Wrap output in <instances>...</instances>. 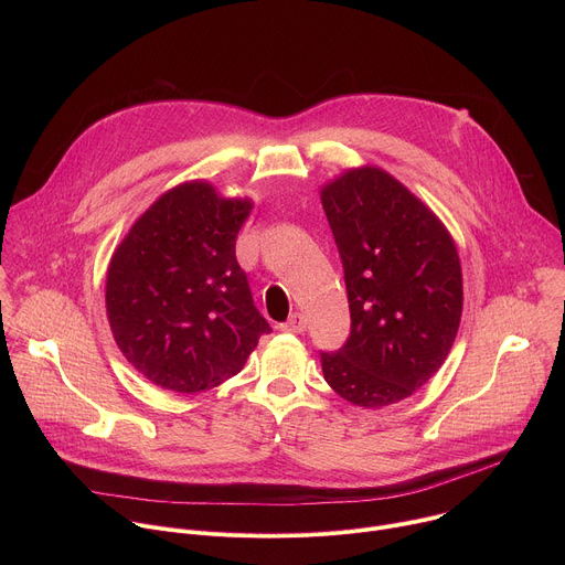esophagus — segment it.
Returning a JSON list of instances; mask_svg holds the SVG:
<instances>
[{
    "label": "esophagus",
    "mask_w": 565,
    "mask_h": 565,
    "mask_svg": "<svg viewBox=\"0 0 565 565\" xmlns=\"http://www.w3.org/2000/svg\"><path fill=\"white\" fill-rule=\"evenodd\" d=\"M279 329H281L284 333H303V331H306V319H303L301 312H292V315L288 317L286 324H281Z\"/></svg>",
    "instance_id": "1"
}]
</instances>
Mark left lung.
Returning <instances> with one entry per match:
<instances>
[{
  "label": "left lung",
  "mask_w": 565,
  "mask_h": 565,
  "mask_svg": "<svg viewBox=\"0 0 565 565\" xmlns=\"http://www.w3.org/2000/svg\"><path fill=\"white\" fill-rule=\"evenodd\" d=\"M344 266L351 335L321 353L335 393L380 409L425 386L462 315V273L445 223L388 172L364 166L321 188Z\"/></svg>",
  "instance_id": "8db88e82"
}]
</instances>
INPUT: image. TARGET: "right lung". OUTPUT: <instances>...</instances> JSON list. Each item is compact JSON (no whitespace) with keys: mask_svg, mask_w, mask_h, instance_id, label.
Segmentation results:
<instances>
[{"mask_svg":"<svg viewBox=\"0 0 565 565\" xmlns=\"http://www.w3.org/2000/svg\"><path fill=\"white\" fill-rule=\"evenodd\" d=\"M250 212V199H225L207 181H188L160 194L114 250L109 327L151 384L188 395L218 386L270 333L234 255Z\"/></svg>","mask_w":565,"mask_h":565,"instance_id":"obj_1","label":"right lung"}]
</instances>
